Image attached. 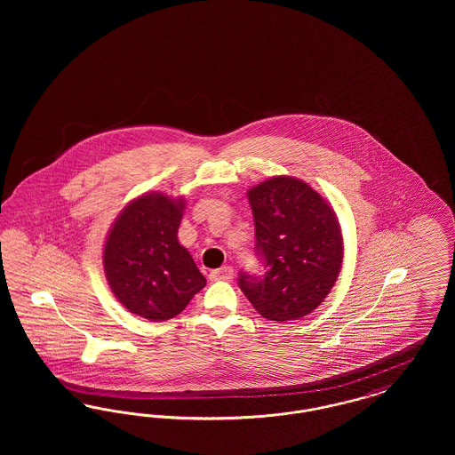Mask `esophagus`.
<instances>
[{
  "instance_id": "esophagus-1",
  "label": "esophagus",
  "mask_w": 455,
  "mask_h": 455,
  "mask_svg": "<svg viewBox=\"0 0 455 455\" xmlns=\"http://www.w3.org/2000/svg\"><path fill=\"white\" fill-rule=\"evenodd\" d=\"M232 278H234V267L232 266H223V267L210 273L212 282H232Z\"/></svg>"
}]
</instances>
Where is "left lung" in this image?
<instances>
[{
    "label": "left lung",
    "instance_id": "8db88e82",
    "mask_svg": "<svg viewBox=\"0 0 455 455\" xmlns=\"http://www.w3.org/2000/svg\"><path fill=\"white\" fill-rule=\"evenodd\" d=\"M262 275L238 286L269 321H297L324 302L339 276L343 237L323 196L295 177H271L249 189Z\"/></svg>",
    "mask_w": 455,
    "mask_h": 455
}]
</instances>
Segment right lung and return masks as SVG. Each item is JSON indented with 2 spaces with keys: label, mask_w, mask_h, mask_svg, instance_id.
Segmentation results:
<instances>
[{
  "label": "right lung",
  "mask_w": 455,
  "mask_h": 455,
  "mask_svg": "<svg viewBox=\"0 0 455 455\" xmlns=\"http://www.w3.org/2000/svg\"><path fill=\"white\" fill-rule=\"evenodd\" d=\"M184 199L162 193L132 199L104 245V269L116 299L153 323L172 319L206 280L177 240Z\"/></svg>",
  "instance_id": "right-lung-1"
}]
</instances>
